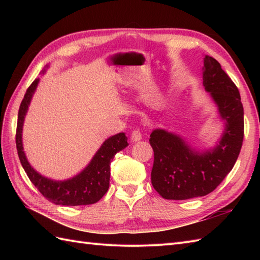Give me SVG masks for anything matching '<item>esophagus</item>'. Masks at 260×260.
Segmentation results:
<instances>
[{
  "label": "esophagus",
  "instance_id": "obj_1",
  "mask_svg": "<svg viewBox=\"0 0 260 260\" xmlns=\"http://www.w3.org/2000/svg\"><path fill=\"white\" fill-rule=\"evenodd\" d=\"M142 139V132L140 131V129H135L131 132V141L132 142H137V141H140Z\"/></svg>",
  "mask_w": 260,
  "mask_h": 260
}]
</instances>
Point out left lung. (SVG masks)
Listing matches in <instances>:
<instances>
[{"mask_svg": "<svg viewBox=\"0 0 260 260\" xmlns=\"http://www.w3.org/2000/svg\"><path fill=\"white\" fill-rule=\"evenodd\" d=\"M203 84L218 105L225 130L212 151L200 154L165 130L151 133L152 184L166 200L205 196L222 182L237 161L244 138V111L238 86L211 56L204 57Z\"/></svg>", "mask_w": 260, "mask_h": 260, "instance_id": "left-lung-1", "label": "left lung"}]
</instances>
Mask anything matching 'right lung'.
Here are the masks:
<instances>
[{
  "instance_id": "obj_1",
  "label": "right lung",
  "mask_w": 260,
  "mask_h": 260,
  "mask_svg": "<svg viewBox=\"0 0 260 260\" xmlns=\"http://www.w3.org/2000/svg\"><path fill=\"white\" fill-rule=\"evenodd\" d=\"M39 79H36L27 89L23 96L18 112L17 128H16V147L19 160L22 168L25 169L28 178L38 188L44 198L56 204V205L65 206H80L91 205L99 202L109 187V177H111V161L116 153H118L129 144L124 133L107 139L104 144L93 157L81 174L67 181H53L39 175L34 168L30 166L25 153L22 151L21 143V130L23 118L27 113V109L32 98V94L37 88Z\"/></svg>"
}]
</instances>
